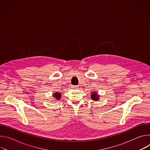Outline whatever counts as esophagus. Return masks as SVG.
Here are the masks:
<instances>
[{"label":"esophagus","instance_id":"1","mask_svg":"<svg viewBox=\"0 0 150 150\" xmlns=\"http://www.w3.org/2000/svg\"><path fill=\"white\" fill-rule=\"evenodd\" d=\"M78 87V85H73V86H72V88H74V89L77 88Z\"/></svg>","mask_w":150,"mask_h":150}]
</instances>
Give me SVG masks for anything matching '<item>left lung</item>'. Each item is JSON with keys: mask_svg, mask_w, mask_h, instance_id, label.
Returning <instances> with one entry per match:
<instances>
[{"mask_svg": "<svg viewBox=\"0 0 150 150\" xmlns=\"http://www.w3.org/2000/svg\"><path fill=\"white\" fill-rule=\"evenodd\" d=\"M91 97L92 100H95V101L98 100V98H99V96H98V95H97V94L96 93H93V94H91Z\"/></svg>", "mask_w": 150, "mask_h": 150, "instance_id": "1", "label": "left lung"}]
</instances>
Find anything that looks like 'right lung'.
<instances>
[{"label":"right lung","instance_id":"obj_1","mask_svg":"<svg viewBox=\"0 0 150 150\" xmlns=\"http://www.w3.org/2000/svg\"><path fill=\"white\" fill-rule=\"evenodd\" d=\"M53 97H54L57 100H60V97H61V94L59 93H56L54 94H53Z\"/></svg>","mask_w":150,"mask_h":150}]
</instances>
